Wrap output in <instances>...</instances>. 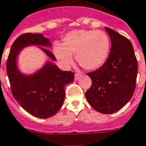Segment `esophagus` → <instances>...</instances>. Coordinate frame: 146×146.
Masks as SVG:
<instances>
[{"instance_id":"esophagus-1","label":"esophagus","mask_w":146,"mask_h":146,"mask_svg":"<svg viewBox=\"0 0 146 146\" xmlns=\"http://www.w3.org/2000/svg\"><path fill=\"white\" fill-rule=\"evenodd\" d=\"M80 76H81V75H80V74H78V73H75V81L78 80V78H80Z\"/></svg>"}]
</instances>
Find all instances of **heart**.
<instances>
[{
  "instance_id": "b5f03b06",
  "label": "heart",
  "mask_w": 146,
  "mask_h": 146,
  "mask_svg": "<svg viewBox=\"0 0 146 146\" xmlns=\"http://www.w3.org/2000/svg\"><path fill=\"white\" fill-rule=\"evenodd\" d=\"M111 48L110 38L106 32L93 30H76L63 38V44L56 43L53 51L59 62L68 67L73 55L82 68L96 70L106 62Z\"/></svg>"
}]
</instances>
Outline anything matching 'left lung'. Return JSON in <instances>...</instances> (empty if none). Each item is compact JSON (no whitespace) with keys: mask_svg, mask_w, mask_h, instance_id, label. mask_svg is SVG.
<instances>
[{"mask_svg":"<svg viewBox=\"0 0 146 146\" xmlns=\"http://www.w3.org/2000/svg\"><path fill=\"white\" fill-rule=\"evenodd\" d=\"M105 30L111 38V51L101 68L87 73L92 85L86 98L96 111L111 114L123 108L134 94L137 62L130 40L112 29Z\"/></svg>","mask_w":146,"mask_h":146,"instance_id":"left-lung-1","label":"left lung"}]
</instances>
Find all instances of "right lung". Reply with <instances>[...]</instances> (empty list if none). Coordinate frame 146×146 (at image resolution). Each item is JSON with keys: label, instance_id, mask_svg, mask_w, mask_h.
I'll use <instances>...</instances> for the list:
<instances>
[{"label": "right lung", "instance_id": "add662e5", "mask_svg": "<svg viewBox=\"0 0 146 146\" xmlns=\"http://www.w3.org/2000/svg\"><path fill=\"white\" fill-rule=\"evenodd\" d=\"M49 46L48 38L40 34L25 33L13 42L6 63L7 74L13 97L22 108L36 117L46 119L58 112L64 104L65 86L74 81L75 72L61 71L51 62L32 75L21 74L16 67V58L27 45ZM48 56L56 57L48 49L42 48Z\"/></svg>", "mask_w": 146, "mask_h": 146}]
</instances>
